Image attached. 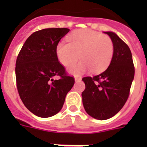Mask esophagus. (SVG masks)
<instances>
[{
  "mask_svg": "<svg viewBox=\"0 0 147 147\" xmlns=\"http://www.w3.org/2000/svg\"><path fill=\"white\" fill-rule=\"evenodd\" d=\"M81 80H82V78H81V77H78V76H76V77H75V81H76V82H80Z\"/></svg>",
  "mask_w": 147,
  "mask_h": 147,
  "instance_id": "1",
  "label": "esophagus"
}]
</instances>
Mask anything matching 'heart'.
I'll use <instances>...</instances> for the list:
<instances>
[{
    "instance_id": "1",
    "label": "heart",
    "mask_w": 147,
    "mask_h": 147,
    "mask_svg": "<svg viewBox=\"0 0 147 147\" xmlns=\"http://www.w3.org/2000/svg\"><path fill=\"white\" fill-rule=\"evenodd\" d=\"M67 42L56 46V56L64 66H70L79 59L82 61L69 68L75 75H81L91 69L94 73L107 69L114 54L111 39L92 30L75 31L67 36Z\"/></svg>"
}]
</instances>
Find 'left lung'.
Segmentation results:
<instances>
[{
  "instance_id": "left-lung-1",
  "label": "left lung",
  "mask_w": 147,
  "mask_h": 147,
  "mask_svg": "<svg viewBox=\"0 0 147 147\" xmlns=\"http://www.w3.org/2000/svg\"><path fill=\"white\" fill-rule=\"evenodd\" d=\"M114 45L109 66L94 77H85V91L82 93L87 114L98 120H107L117 114L127 100L134 78L132 54L127 45L114 32H104Z\"/></svg>"
}]
</instances>
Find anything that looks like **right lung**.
<instances>
[{
	"label": "right lung",
	"instance_id": "obj_1",
	"mask_svg": "<svg viewBox=\"0 0 147 147\" xmlns=\"http://www.w3.org/2000/svg\"><path fill=\"white\" fill-rule=\"evenodd\" d=\"M69 32L67 28H48L31 34L16 62L17 91L25 107L40 117H49L61 111L73 77L67 76L56 56V46ZM59 76V80L53 78Z\"/></svg>",
	"mask_w": 147,
	"mask_h": 147
}]
</instances>
